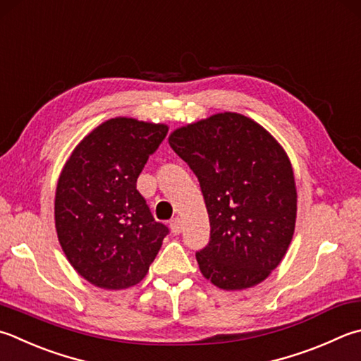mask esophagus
<instances>
[{
  "mask_svg": "<svg viewBox=\"0 0 361 361\" xmlns=\"http://www.w3.org/2000/svg\"><path fill=\"white\" fill-rule=\"evenodd\" d=\"M169 228H171V233L179 235L182 233V221L180 219H173L171 223H169Z\"/></svg>",
  "mask_w": 361,
  "mask_h": 361,
  "instance_id": "obj_1",
  "label": "esophagus"
}]
</instances>
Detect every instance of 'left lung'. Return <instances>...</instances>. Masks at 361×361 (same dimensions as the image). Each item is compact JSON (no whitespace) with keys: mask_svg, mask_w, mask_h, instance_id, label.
I'll return each instance as SVG.
<instances>
[{"mask_svg":"<svg viewBox=\"0 0 361 361\" xmlns=\"http://www.w3.org/2000/svg\"><path fill=\"white\" fill-rule=\"evenodd\" d=\"M169 146L188 163L206 201L210 240L196 253L202 276L224 290L262 283L283 261L297 219L286 151L239 113H216L176 128Z\"/></svg>","mask_w":361,"mask_h":361,"instance_id":"1","label":"left lung"}]
</instances>
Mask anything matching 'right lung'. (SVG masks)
Returning <instances> with one entry per match:
<instances>
[{"mask_svg":"<svg viewBox=\"0 0 361 361\" xmlns=\"http://www.w3.org/2000/svg\"><path fill=\"white\" fill-rule=\"evenodd\" d=\"M166 124L113 118L81 140L59 174L54 226L67 261L86 281L119 290L138 284L168 234L137 179Z\"/></svg>","mask_w":361,"mask_h":361,"instance_id":"1","label":"right lung"}]
</instances>
